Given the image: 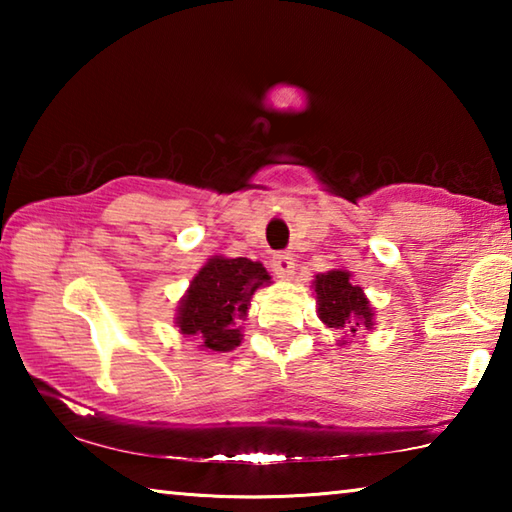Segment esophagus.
Returning a JSON list of instances; mask_svg holds the SVG:
<instances>
[{
  "mask_svg": "<svg viewBox=\"0 0 512 512\" xmlns=\"http://www.w3.org/2000/svg\"><path fill=\"white\" fill-rule=\"evenodd\" d=\"M271 268H273V273L277 277H282V280H289V277L293 275V271H296V264H293V257L291 255L282 253V255H275L271 259Z\"/></svg>",
  "mask_w": 512,
  "mask_h": 512,
  "instance_id": "34e87169",
  "label": "esophagus"
}]
</instances>
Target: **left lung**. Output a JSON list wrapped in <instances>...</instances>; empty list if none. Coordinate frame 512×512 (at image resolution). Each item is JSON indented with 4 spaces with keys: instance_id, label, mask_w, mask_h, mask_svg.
I'll return each instance as SVG.
<instances>
[{
    "instance_id": "1",
    "label": "left lung",
    "mask_w": 512,
    "mask_h": 512,
    "mask_svg": "<svg viewBox=\"0 0 512 512\" xmlns=\"http://www.w3.org/2000/svg\"><path fill=\"white\" fill-rule=\"evenodd\" d=\"M318 318L327 327L345 329L357 334L361 329H372V307L359 284L352 282V273L343 268L318 273L314 280Z\"/></svg>"
}]
</instances>
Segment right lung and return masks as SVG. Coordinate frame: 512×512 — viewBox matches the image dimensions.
<instances>
[{
	"label": "right lung",
	"instance_id": "add662e5",
	"mask_svg": "<svg viewBox=\"0 0 512 512\" xmlns=\"http://www.w3.org/2000/svg\"><path fill=\"white\" fill-rule=\"evenodd\" d=\"M268 282L271 275L253 259L221 255L207 259L178 302L180 334L201 339L203 350H235L244 336L239 323L248 316L250 298Z\"/></svg>",
	"mask_w": 512,
	"mask_h": 512
}]
</instances>
